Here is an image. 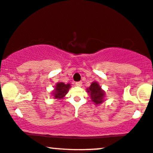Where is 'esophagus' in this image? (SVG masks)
<instances>
[{"label":"esophagus","mask_w":153,"mask_h":153,"mask_svg":"<svg viewBox=\"0 0 153 153\" xmlns=\"http://www.w3.org/2000/svg\"><path fill=\"white\" fill-rule=\"evenodd\" d=\"M75 85H76L77 87H81V86H82V82L80 81V82H75Z\"/></svg>","instance_id":"esophagus-1"}]
</instances>
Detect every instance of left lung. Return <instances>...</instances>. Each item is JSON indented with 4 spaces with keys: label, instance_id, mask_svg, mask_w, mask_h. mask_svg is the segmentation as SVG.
<instances>
[{
    "label": "left lung",
    "instance_id": "8db88e82",
    "mask_svg": "<svg viewBox=\"0 0 153 153\" xmlns=\"http://www.w3.org/2000/svg\"><path fill=\"white\" fill-rule=\"evenodd\" d=\"M87 92L89 94L91 101L95 105L101 104L105 101V91L97 82H91L90 86L87 88Z\"/></svg>",
    "mask_w": 153,
    "mask_h": 153
}]
</instances>
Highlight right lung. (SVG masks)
<instances>
[{
  "label": "right lung",
  "instance_id": "1",
  "mask_svg": "<svg viewBox=\"0 0 153 153\" xmlns=\"http://www.w3.org/2000/svg\"><path fill=\"white\" fill-rule=\"evenodd\" d=\"M71 87V84H64V82H57L56 83L54 90L52 91V94L54 99H60L64 98Z\"/></svg>",
  "mask_w": 153,
  "mask_h": 153
}]
</instances>
